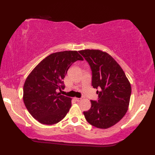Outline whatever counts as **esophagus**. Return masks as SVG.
<instances>
[{
    "label": "esophagus",
    "instance_id": "34e87169",
    "mask_svg": "<svg viewBox=\"0 0 155 155\" xmlns=\"http://www.w3.org/2000/svg\"><path fill=\"white\" fill-rule=\"evenodd\" d=\"M74 100H75L77 102H80V101H81V100H82L81 98H78V97H75Z\"/></svg>",
    "mask_w": 155,
    "mask_h": 155
}]
</instances>
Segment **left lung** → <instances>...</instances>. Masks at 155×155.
I'll return each instance as SVG.
<instances>
[{
    "label": "left lung",
    "mask_w": 155,
    "mask_h": 155,
    "mask_svg": "<svg viewBox=\"0 0 155 155\" xmlns=\"http://www.w3.org/2000/svg\"><path fill=\"white\" fill-rule=\"evenodd\" d=\"M81 54L92 70V86L98 100H91V107L84 112L86 121L99 128H108L121 120L129 105L131 86L116 60L100 50H83Z\"/></svg>",
    "instance_id": "obj_1"
}]
</instances>
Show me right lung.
<instances>
[{
	"label": "right lung",
	"mask_w": 155,
	"mask_h": 155,
	"mask_svg": "<svg viewBox=\"0 0 155 155\" xmlns=\"http://www.w3.org/2000/svg\"><path fill=\"white\" fill-rule=\"evenodd\" d=\"M84 60L76 51L52 53L41 61L26 79L23 100L27 110L41 124L53 125L62 120L71 106V99L58 91L74 62Z\"/></svg>",
	"instance_id": "add662e5"
}]
</instances>
